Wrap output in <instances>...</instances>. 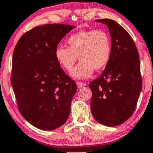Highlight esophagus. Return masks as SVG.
<instances>
[{
    "instance_id": "34e87169",
    "label": "esophagus",
    "mask_w": 153,
    "mask_h": 153,
    "mask_svg": "<svg viewBox=\"0 0 153 153\" xmlns=\"http://www.w3.org/2000/svg\"><path fill=\"white\" fill-rule=\"evenodd\" d=\"M77 86H78V88H82V87H84L85 86V83H81V82H77Z\"/></svg>"
}]
</instances>
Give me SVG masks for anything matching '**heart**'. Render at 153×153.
Instances as JSON below:
<instances>
[{
	"instance_id": "1",
	"label": "heart",
	"mask_w": 153,
	"mask_h": 153,
	"mask_svg": "<svg viewBox=\"0 0 153 153\" xmlns=\"http://www.w3.org/2000/svg\"><path fill=\"white\" fill-rule=\"evenodd\" d=\"M70 47L58 46L55 57L59 65L70 72L78 59L80 63L71 75L77 79H87L94 70H103L109 63L112 53L111 40L104 30H88L75 33L68 40Z\"/></svg>"
}]
</instances>
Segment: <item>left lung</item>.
<instances>
[{
	"label": "left lung",
	"instance_id": "8db88e82",
	"mask_svg": "<svg viewBox=\"0 0 153 153\" xmlns=\"http://www.w3.org/2000/svg\"><path fill=\"white\" fill-rule=\"evenodd\" d=\"M96 21L108 27L112 53L102 75L89 83L91 111L100 123L117 126L134 113L142 90L139 53L131 37L118 23L109 19Z\"/></svg>",
	"mask_w": 153,
	"mask_h": 153
}]
</instances>
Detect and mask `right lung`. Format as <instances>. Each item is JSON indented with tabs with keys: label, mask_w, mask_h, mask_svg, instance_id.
Segmentation results:
<instances>
[{
	"label": "right lung",
	"mask_w": 153,
	"mask_h": 153,
	"mask_svg": "<svg viewBox=\"0 0 153 153\" xmlns=\"http://www.w3.org/2000/svg\"><path fill=\"white\" fill-rule=\"evenodd\" d=\"M75 27L64 24L36 27L15 46L11 81L18 108L27 121L39 129L54 130L70 115L77 85L60 67L55 51Z\"/></svg>",
	"instance_id": "right-lung-1"
}]
</instances>
